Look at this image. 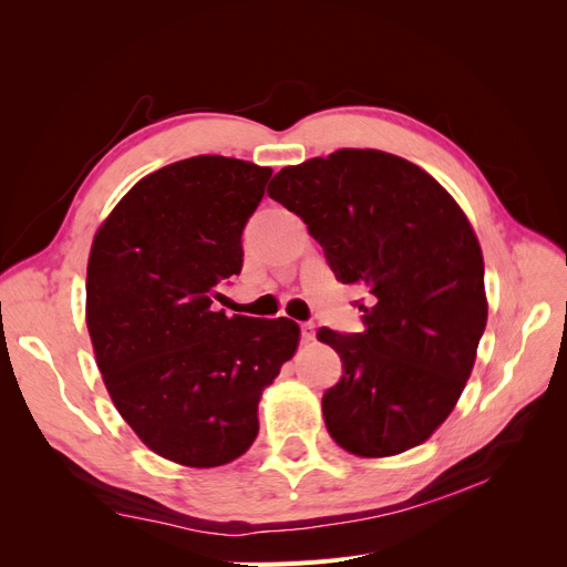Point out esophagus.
<instances>
[{
	"label": "esophagus",
	"mask_w": 567,
	"mask_h": 567,
	"mask_svg": "<svg viewBox=\"0 0 567 567\" xmlns=\"http://www.w3.org/2000/svg\"><path fill=\"white\" fill-rule=\"evenodd\" d=\"M300 329H302V340L305 342H312L315 340V323L312 321H305Z\"/></svg>",
	"instance_id": "1"
}]
</instances>
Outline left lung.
<instances>
[{
    "label": "left lung",
    "mask_w": 567,
    "mask_h": 567,
    "mask_svg": "<svg viewBox=\"0 0 567 567\" xmlns=\"http://www.w3.org/2000/svg\"><path fill=\"white\" fill-rule=\"evenodd\" d=\"M267 194L302 217L338 281L371 296L362 333H317L342 362L321 400L329 435L364 458L416 447L452 414L487 323L466 213L425 169L375 148L284 167Z\"/></svg>",
    "instance_id": "left-lung-1"
}]
</instances>
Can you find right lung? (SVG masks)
Instances as JSON below:
<instances>
[{
  "mask_svg": "<svg viewBox=\"0 0 567 567\" xmlns=\"http://www.w3.org/2000/svg\"><path fill=\"white\" fill-rule=\"evenodd\" d=\"M271 167L194 156L136 182L99 227L87 262V331L120 416L151 452L215 468L248 452L257 404L296 354L286 317L215 312L244 267L241 234Z\"/></svg>",
  "mask_w": 567,
  "mask_h": 567,
  "instance_id": "1",
  "label": "right lung"
}]
</instances>
